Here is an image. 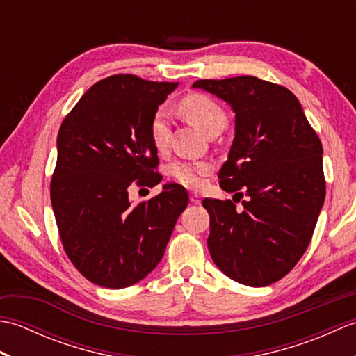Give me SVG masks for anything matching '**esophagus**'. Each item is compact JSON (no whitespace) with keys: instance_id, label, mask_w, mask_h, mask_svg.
Returning <instances> with one entry per match:
<instances>
[{"instance_id":"obj_1","label":"esophagus","mask_w":356,"mask_h":356,"mask_svg":"<svg viewBox=\"0 0 356 356\" xmlns=\"http://www.w3.org/2000/svg\"><path fill=\"white\" fill-rule=\"evenodd\" d=\"M190 200H191V203H194V205H199V203L202 202L199 194H191V195H190Z\"/></svg>"}]
</instances>
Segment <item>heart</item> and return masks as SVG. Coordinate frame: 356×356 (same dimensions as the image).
Segmentation results:
<instances>
[{"instance_id":"1","label":"heart","mask_w":356,"mask_h":356,"mask_svg":"<svg viewBox=\"0 0 356 356\" xmlns=\"http://www.w3.org/2000/svg\"><path fill=\"white\" fill-rule=\"evenodd\" d=\"M180 110L205 134L217 127H226V122H228L225 110L205 95H188L180 102ZM149 136L151 142L159 151H163L168 147L170 122L168 113L165 110H159L153 116L149 125ZM168 172L180 185L195 190L205 182V177L211 172V166L207 162L199 161H174L170 165Z\"/></svg>"}]
</instances>
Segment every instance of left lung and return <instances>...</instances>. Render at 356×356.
I'll return each instance as SVG.
<instances>
[{
	"instance_id": "obj_1",
	"label": "left lung",
	"mask_w": 356,
	"mask_h": 356,
	"mask_svg": "<svg viewBox=\"0 0 356 356\" xmlns=\"http://www.w3.org/2000/svg\"><path fill=\"white\" fill-rule=\"evenodd\" d=\"M193 87L236 113V136L218 179L225 191L248 195L243 211L231 200H203L209 254L236 282L269 286L311 243L326 197L321 140L286 87L255 76L200 79Z\"/></svg>"
}]
</instances>
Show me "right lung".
<instances>
[{
    "mask_svg": "<svg viewBox=\"0 0 356 356\" xmlns=\"http://www.w3.org/2000/svg\"><path fill=\"white\" fill-rule=\"evenodd\" d=\"M177 86L115 74L90 87L59 128L53 213L67 257L97 286L122 289L145 278L188 205L177 184L139 205L128 200L134 180H162L149 125Z\"/></svg>",
    "mask_w": 356,
    "mask_h": 356,
    "instance_id": "add662e5",
    "label": "right lung"
}]
</instances>
